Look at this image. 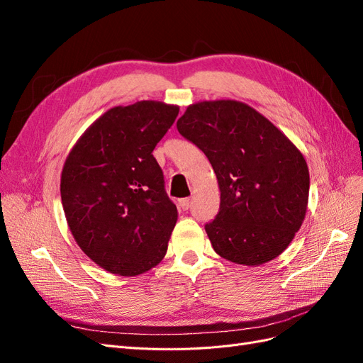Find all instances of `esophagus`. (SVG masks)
I'll list each match as a JSON object with an SVG mask.
<instances>
[{"instance_id":"1","label":"esophagus","mask_w":363,"mask_h":363,"mask_svg":"<svg viewBox=\"0 0 363 363\" xmlns=\"http://www.w3.org/2000/svg\"><path fill=\"white\" fill-rule=\"evenodd\" d=\"M189 204H191L189 199H182V200L179 201V207L182 208V211H188V208H189Z\"/></svg>"}]
</instances>
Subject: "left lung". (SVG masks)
I'll use <instances>...</instances> for the list:
<instances>
[{
	"label": "left lung",
	"mask_w": 363,
	"mask_h": 363,
	"mask_svg": "<svg viewBox=\"0 0 363 363\" xmlns=\"http://www.w3.org/2000/svg\"><path fill=\"white\" fill-rule=\"evenodd\" d=\"M179 133L216 174L221 204L206 233L219 256L259 267L280 256L298 232L309 201V169L292 142L245 103L191 104Z\"/></svg>",
	"instance_id": "left-lung-1"
}]
</instances>
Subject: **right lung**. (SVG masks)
Here are the masks:
<instances>
[{
  "mask_svg": "<svg viewBox=\"0 0 363 363\" xmlns=\"http://www.w3.org/2000/svg\"><path fill=\"white\" fill-rule=\"evenodd\" d=\"M179 106L138 101L98 118L65 160L60 195L75 242L103 269L139 276L167 255L177 207L152 150Z\"/></svg>",
  "mask_w": 363,
  "mask_h": 363,
  "instance_id": "add662e5",
  "label": "right lung"
}]
</instances>
